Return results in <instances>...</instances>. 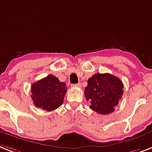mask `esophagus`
<instances>
[{
  "mask_svg": "<svg viewBox=\"0 0 152 152\" xmlns=\"http://www.w3.org/2000/svg\"><path fill=\"white\" fill-rule=\"evenodd\" d=\"M72 86L80 87V83H78V84H72Z\"/></svg>",
  "mask_w": 152,
  "mask_h": 152,
  "instance_id": "34e87169",
  "label": "esophagus"
}]
</instances>
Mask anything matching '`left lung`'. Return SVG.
<instances>
[{
  "mask_svg": "<svg viewBox=\"0 0 152 152\" xmlns=\"http://www.w3.org/2000/svg\"><path fill=\"white\" fill-rule=\"evenodd\" d=\"M124 84L116 76L109 73H96L88 80L84 89L86 99L91 103L90 108L101 115L115 111L122 98Z\"/></svg>",
  "mask_w": 152,
  "mask_h": 152,
  "instance_id": "left-lung-1",
  "label": "left lung"
}]
</instances>
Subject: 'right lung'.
<instances>
[{
    "label": "right lung",
    "mask_w": 152,
    "mask_h": 152,
    "mask_svg": "<svg viewBox=\"0 0 152 152\" xmlns=\"http://www.w3.org/2000/svg\"><path fill=\"white\" fill-rule=\"evenodd\" d=\"M31 92L35 106L49 112L62 105L67 88L65 83L61 82L53 75H48L33 83Z\"/></svg>",
    "instance_id": "obj_1"
}]
</instances>
